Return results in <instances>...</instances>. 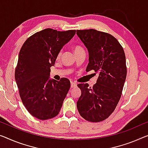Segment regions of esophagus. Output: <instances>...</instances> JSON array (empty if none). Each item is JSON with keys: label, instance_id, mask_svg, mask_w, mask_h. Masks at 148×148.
<instances>
[{"label": "esophagus", "instance_id": "34e87169", "mask_svg": "<svg viewBox=\"0 0 148 148\" xmlns=\"http://www.w3.org/2000/svg\"><path fill=\"white\" fill-rule=\"evenodd\" d=\"M70 86H71V88H75L77 86V84L76 83L73 82H71V85H70Z\"/></svg>", "mask_w": 148, "mask_h": 148}]
</instances>
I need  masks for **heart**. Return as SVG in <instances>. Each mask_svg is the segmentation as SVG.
<instances>
[{"label": "heart", "instance_id": "heart-1", "mask_svg": "<svg viewBox=\"0 0 148 148\" xmlns=\"http://www.w3.org/2000/svg\"><path fill=\"white\" fill-rule=\"evenodd\" d=\"M74 53H76V52H81V51H84V48L82 47V46H76L74 48ZM61 52H60L58 54V56H57V57L59 58L61 56Z\"/></svg>", "mask_w": 148, "mask_h": 148}]
</instances>
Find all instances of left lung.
<instances>
[{
    "instance_id": "8db88e82",
    "label": "left lung",
    "mask_w": 148,
    "mask_h": 148,
    "mask_svg": "<svg viewBox=\"0 0 148 148\" xmlns=\"http://www.w3.org/2000/svg\"><path fill=\"white\" fill-rule=\"evenodd\" d=\"M76 34L89 54L86 71L99 74L93 87L87 83L77 85L82 92L77 108L86 120L99 122L111 115L121 98L127 74L125 53L108 33L89 29L77 30Z\"/></svg>"
}]
</instances>
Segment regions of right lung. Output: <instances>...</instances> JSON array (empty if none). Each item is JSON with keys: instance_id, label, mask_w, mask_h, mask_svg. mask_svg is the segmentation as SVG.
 <instances>
[{"instance_id": "right-lung-1", "label": "right lung", "mask_w": 148, "mask_h": 148, "mask_svg": "<svg viewBox=\"0 0 148 148\" xmlns=\"http://www.w3.org/2000/svg\"><path fill=\"white\" fill-rule=\"evenodd\" d=\"M75 34V30L46 28L29 37L20 50L15 80L24 106L39 120L58 115L70 89L68 78L50 79V72L58 54Z\"/></svg>"}]
</instances>
